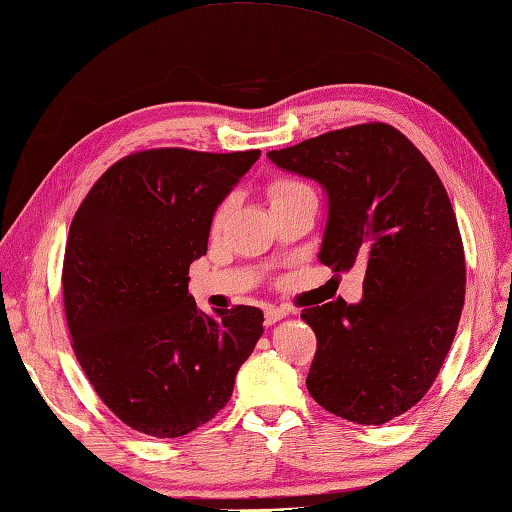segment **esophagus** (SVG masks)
<instances>
[{
    "label": "esophagus",
    "instance_id": "obj_1",
    "mask_svg": "<svg viewBox=\"0 0 512 512\" xmlns=\"http://www.w3.org/2000/svg\"><path fill=\"white\" fill-rule=\"evenodd\" d=\"M286 315H288V313H286L284 309H275V306H266V311H264V322L268 324V327H271V324L284 320Z\"/></svg>",
    "mask_w": 512,
    "mask_h": 512
}]
</instances>
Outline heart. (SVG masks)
<instances>
[{
    "mask_svg": "<svg viewBox=\"0 0 512 512\" xmlns=\"http://www.w3.org/2000/svg\"><path fill=\"white\" fill-rule=\"evenodd\" d=\"M306 190H311V188H309V185H304L302 181L277 179V181H273L271 185H268V199H271V206H275V203L291 199V197H295V194L306 192ZM230 210H232V199L221 201V206L217 208L215 217H212V226H215V228L224 226V221L230 215Z\"/></svg>",
    "mask_w": 512,
    "mask_h": 512,
    "instance_id": "heart-1",
    "label": "heart"
}]
</instances>
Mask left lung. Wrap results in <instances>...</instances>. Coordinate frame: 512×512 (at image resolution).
<instances>
[{
    "label": "left lung",
    "mask_w": 512,
    "mask_h": 512,
    "mask_svg": "<svg viewBox=\"0 0 512 512\" xmlns=\"http://www.w3.org/2000/svg\"><path fill=\"white\" fill-rule=\"evenodd\" d=\"M329 199L318 259L365 268L362 300L311 306L318 338L306 387L331 414L380 425L432 387L459 327L466 262L434 167L385 123L353 125L266 154Z\"/></svg>",
    "instance_id": "left-lung-1"
}]
</instances>
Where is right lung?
<instances>
[{"instance_id": "add662e5", "label": "right lung", "mask_w": 512, "mask_h": 512, "mask_svg": "<svg viewBox=\"0 0 512 512\" xmlns=\"http://www.w3.org/2000/svg\"><path fill=\"white\" fill-rule=\"evenodd\" d=\"M259 154H129L71 221L62 268L71 347L102 403L136 432L176 439L215 418L262 338L255 306L206 315L188 293L219 203Z\"/></svg>"}]
</instances>
